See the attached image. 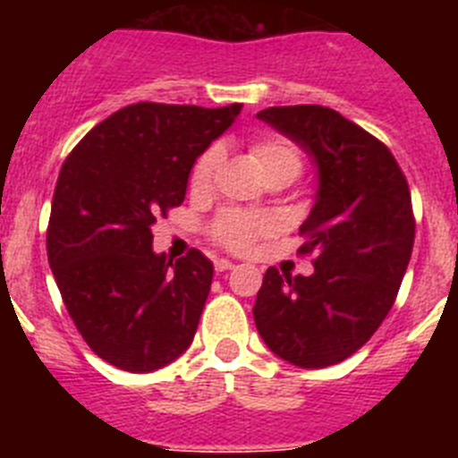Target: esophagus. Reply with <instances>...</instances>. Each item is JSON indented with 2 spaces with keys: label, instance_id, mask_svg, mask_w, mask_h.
Wrapping results in <instances>:
<instances>
[{
  "label": "esophagus",
  "instance_id": "34e87169",
  "mask_svg": "<svg viewBox=\"0 0 458 458\" xmlns=\"http://www.w3.org/2000/svg\"><path fill=\"white\" fill-rule=\"evenodd\" d=\"M232 268H236V264H233V261H229V259H217L216 261L217 273H225V270H232Z\"/></svg>",
  "mask_w": 458,
  "mask_h": 458
}]
</instances>
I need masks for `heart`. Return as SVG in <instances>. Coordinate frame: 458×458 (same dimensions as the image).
<instances>
[{
    "label": "heart",
    "mask_w": 458,
    "mask_h": 458,
    "mask_svg": "<svg viewBox=\"0 0 458 458\" xmlns=\"http://www.w3.org/2000/svg\"><path fill=\"white\" fill-rule=\"evenodd\" d=\"M252 157L257 160L259 172L264 174V179H273V176H284V179L293 181L302 169V157L298 148L282 140H264L257 141L252 147ZM220 165V148L213 147L197 160L190 176V185L192 190H204L216 176V169ZM268 229V222L259 216H248V213H225L213 225V238L220 245L229 250H248L252 245L254 236Z\"/></svg>",
    "instance_id": "1"
}]
</instances>
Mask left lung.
Returning <instances> with one entry per match:
<instances>
[{"label":"left lung","instance_id":"1","mask_svg":"<svg viewBox=\"0 0 458 458\" xmlns=\"http://www.w3.org/2000/svg\"><path fill=\"white\" fill-rule=\"evenodd\" d=\"M257 119L310 156L317 192L301 225L314 273L266 270L254 323L291 365H337L378 330L402 286L415 241L408 183L386 144L335 109L268 107Z\"/></svg>","mask_w":458,"mask_h":458}]
</instances>
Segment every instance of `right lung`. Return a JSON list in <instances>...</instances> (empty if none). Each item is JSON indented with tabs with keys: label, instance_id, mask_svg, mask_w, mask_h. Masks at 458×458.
<instances>
[{
	"label": "right lung",
	"instance_id": "obj_1",
	"mask_svg": "<svg viewBox=\"0 0 458 458\" xmlns=\"http://www.w3.org/2000/svg\"><path fill=\"white\" fill-rule=\"evenodd\" d=\"M242 105L137 103L87 132L66 157L47 226V261L64 305L98 358L148 374L192 344L213 282L199 250L153 252L151 226L183 204L197 157Z\"/></svg>",
	"mask_w": 458,
	"mask_h": 458
}]
</instances>
